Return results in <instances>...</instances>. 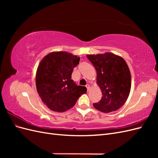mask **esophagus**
<instances>
[{"instance_id":"esophagus-1","label":"esophagus","mask_w":158,"mask_h":158,"mask_svg":"<svg viewBox=\"0 0 158 158\" xmlns=\"http://www.w3.org/2000/svg\"><path fill=\"white\" fill-rule=\"evenodd\" d=\"M85 87L87 88V89H88V91H89V88H90L89 84H86V85H85Z\"/></svg>"}]
</instances>
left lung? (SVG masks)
<instances>
[{
	"mask_svg": "<svg viewBox=\"0 0 158 158\" xmlns=\"http://www.w3.org/2000/svg\"><path fill=\"white\" fill-rule=\"evenodd\" d=\"M97 71V84L103 96L94 107L103 113H110L121 108L128 99L131 88V75L122 57L111 52L87 55Z\"/></svg>",
	"mask_w": 158,
	"mask_h": 158,
	"instance_id": "1",
	"label": "left lung"
}]
</instances>
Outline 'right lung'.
Listing matches in <instances>:
<instances>
[{"mask_svg":"<svg viewBox=\"0 0 158 158\" xmlns=\"http://www.w3.org/2000/svg\"><path fill=\"white\" fill-rule=\"evenodd\" d=\"M79 61V56L59 51L50 52L40 62L35 76L37 91L43 103L52 111H66L86 93V88L77 85L71 79Z\"/></svg>","mask_w":158,"mask_h":158,"instance_id":"1","label":"right lung"}]
</instances>
